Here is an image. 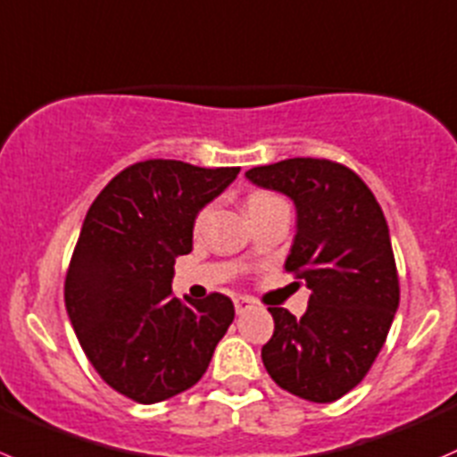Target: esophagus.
<instances>
[{
	"mask_svg": "<svg viewBox=\"0 0 457 457\" xmlns=\"http://www.w3.org/2000/svg\"><path fill=\"white\" fill-rule=\"evenodd\" d=\"M248 309H253V302L248 297H235V311H237V315L246 313Z\"/></svg>",
	"mask_w": 457,
	"mask_h": 457,
	"instance_id": "obj_1",
	"label": "esophagus"
}]
</instances>
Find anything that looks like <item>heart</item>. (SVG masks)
Masks as SVG:
<instances>
[{"label":"heart","instance_id":"1","mask_svg":"<svg viewBox=\"0 0 457 457\" xmlns=\"http://www.w3.org/2000/svg\"><path fill=\"white\" fill-rule=\"evenodd\" d=\"M273 200H278V197L266 195V193H255V195H251V200H248V209H255V206H262V204H266V202H273ZM206 215H209V211H202V213L197 215V227L204 222Z\"/></svg>","mask_w":457,"mask_h":457}]
</instances>
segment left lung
Wrapping results in <instances>:
<instances>
[{
  "mask_svg": "<svg viewBox=\"0 0 457 457\" xmlns=\"http://www.w3.org/2000/svg\"><path fill=\"white\" fill-rule=\"evenodd\" d=\"M246 178L295 204L297 233L284 269L311 291L300 320L270 306L275 331L262 362L293 395L340 400L376 362L400 304L380 204L360 175L331 160L293 157L255 166Z\"/></svg>",
  "mask_w": 457,
  "mask_h": 457,
  "instance_id": "obj_1",
  "label": "left lung"
}]
</instances>
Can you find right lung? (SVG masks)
Listing matches in <instances>:
<instances>
[{
	"instance_id": "obj_1",
	"label": "right lung",
	"mask_w": 457,
	"mask_h": 457,
	"mask_svg": "<svg viewBox=\"0 0 457 457\" xmlns=\"http://www.w3.org/2000/svg\"><path fill=\"white\" fill-rule=\"evenodd\" d=\"M237 173V166L137 162L86 213L66 273V311L99 378L139 404L200 382L233 322L227 295L184 303L170 282L175 257L193 251L197 213Z\"/></svg>"
}]
</instances>
